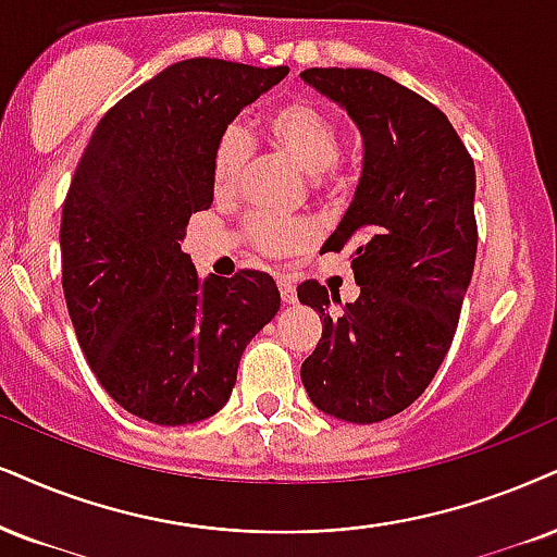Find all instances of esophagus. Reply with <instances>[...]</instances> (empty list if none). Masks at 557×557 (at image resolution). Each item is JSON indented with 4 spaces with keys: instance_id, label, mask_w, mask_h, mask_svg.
Segmentation results:
<instances>
[{
    "instance_id": "34e87169",
    "label": "esophagus",
    "mask_w": 557,
    "mask_h": 557,
    "mask_svg": "<svg viewBox=\"0 0 557 557\" xmlns=\"http://www.w3.org/2000/svg\"><path fill=\"white\" fill-rule=\"evenodd\" d=\"M278 292L284 305H297V289H294L289 281H278Z\"/></svg>"
}]
</instances>
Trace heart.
Masks as SVG:
<instances>
[{"label": "heart", "instance_id": "1", "mask_svg": "<svg viewBox=\"0 0 557 557\" xmlns=\"http://www.w3.org/2000/svg\"><path fill=\"white\" fill-rule=\"evenodd\" d=\"M265 134L271 147L297 164L301 173L310 175L314 185L325 183V175L338 160V126L331 115L307 100L284 102L276 111L268 113ZM250 154V134L243 126L224 128L216 139L214 157H211V185H214L216 196H226L237 188ZM247 237L268 256H284V252H294L310 243L312 226L307 222H281V219L258 216L247 224Z\"/></svg>", "mask_w": 557, "mask_h": 557}]
</instances>
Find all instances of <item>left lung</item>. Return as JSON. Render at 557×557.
Wrapping results in <instances>:
<instances>
[{"label":"left lung","mask_w":557,"mask_h":557,"mask_svg":"<svg viewBox=\"0 0 557 557\" xmlns=\"http://www.w3.org/2000/svg\"><path fill=\"white\" fill-rule=\"evenodd\" d=\"M361 134V175L322 250L354 247L359 299L331 314L318 281L299 301L322 320L301 384L325 416L380 423L413 405L455 338L478 252L475 164L446 115L369 69H305Z\"/></svg>","instance_id":"8db88e82"}]
</instances>
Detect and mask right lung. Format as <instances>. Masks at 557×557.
<instances>
[{"label": "right lung", "mask_w": 557, "mask_h": 557, "mask_svg": "<svg viewBox=\"0 0 557 557\" xmlns=\"http://www.w3.org/2000/svg\"><path fill=\"white\" fill-rule=\"evenodd\" d=\"M289 74L177 61L102 115L61 211V284L106 393L157 425L206 421L230 400L247 343L276 318L268 273L198 276L190 214L214 201L216 139Z\"/></svg>", "instance_id": "obj_1"}]
</instances>
